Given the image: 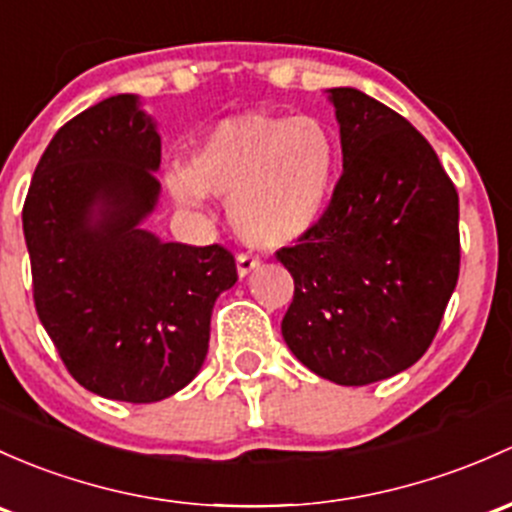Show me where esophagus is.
Wrapping results in <instances>:
<instances>
[{
  "label": "esophagus",
  "mask_w": 512,
  "mask_h": 512,
  "mask_svg": "<svg viewBox=\"0 0 512 512\" xmlns=\"http://www.w3.org/2000/svg\"><path fill=\"white\" fill-rule=\"evenodd\" d=\"M260 265V260L252 255H238V260H235V270H238V277L245 279L247 274H250L255 267Z\"/></svg>",
  "instance_id": "34e87169"
}]
</instances>
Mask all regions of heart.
<instances>
[{"label": "heart", "mask_w": 512, "mask_h": 512, "mask_svg": "<svg viewBox=\"0 0 512 512\" xmlns=\"http://www.w3.org/2000/svg\"><path fill=\"white\" fill-rule=\"evenodd\" d=\"M341 147L319 117L242 112L218 122L184 159L171 193L196 203L201 193L228 198L242 240L284 247L324 218L338 181Z\"/></svg>", "instance_id": "b5f03b06"}]
</instances>
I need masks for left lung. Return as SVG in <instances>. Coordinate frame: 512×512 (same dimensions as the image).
Wrapping results in <instances>:
<instances>
[{
    "label": "left lung",
    "instance_id": "obj_1",
    "mask_svg": "<svg viewBox=\"0 0 512 512\" xmlns=\"http://www.w3.org/2000/svg\"><path fill=\"white\" fill-rule=\"evenodd\" d=\"M343 174L311 233L277 260L294 277L289 351L336 385L422 358L459 279V196L427 139L355 88H331Z\"/></svg>",
    "mask_w": 512,
    "mask_h": 512
}]
</instances>
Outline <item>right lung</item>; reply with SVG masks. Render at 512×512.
Returning a JSON list of instances; mask_svg holds the SVG:
<instances>
[{
    "instance_id": "obj_1",
    "label": "right lung",
    "mask_w": 512,
    "mask_h": 512,
    "mask_svg": "<svg viewBox=\"0 0 512 512\" xmlns=\"http://www.w3.org/2000/svg\"><path fill=\"white\" fill-rule=\"evenodd\" d=\"M159 164L142 98L112 95L53 134L21 213L36 311L68 373L134 405L196 378L215 299L238 282L220 245L166 242L144 228L159 206Z\"/></svg>"
}]
</instances>
